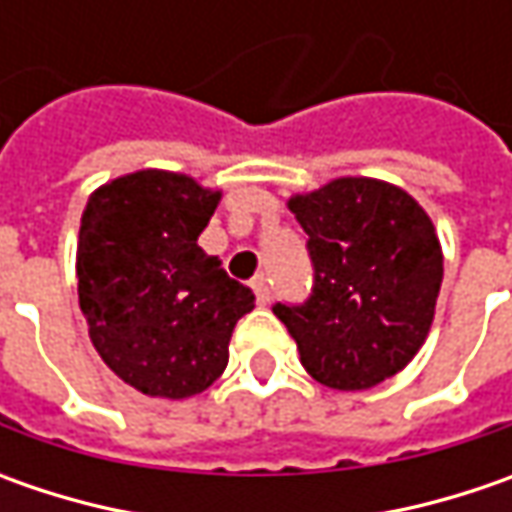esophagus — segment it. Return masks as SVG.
Instances as JSON below:
<instances>
[{
    "label": "esophagus",
    "mask_w": 512,
    "mask_h": 512,
    "mask_svg": "<svg viewBox=\"0 0 512 512\" xmlns=\"http://www.w3.org/2000/svg\"><path fill=\"white\" fill-rule=\"evenodd\" d=\"M250 287H253L259 305H267V302H270V282H267L265 276H256V279L250 282Z\"/></svg>",
    "instance_id": "obj_1"
}]
</instances>
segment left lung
<instances>
[{"instance_id": "left-lung-1", "label": "left lung", "mask_w": 512, "mask_h": 512, "mask_svg": "<svg viewBox=\"0 0 512 512\" xmlns=\"http://www.w3.org/2000/svg\"><path fill=\"white\" fill-rule=\"evenodd\" d=\"M316 270L305 305H276L307 373L333 390H370L422 350L444 276L436 227L407 190L339 176L287 199Z\"/></svg>"}]
</instances>
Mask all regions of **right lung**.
I'll list each match as a JSON object with an SVG mask.
<instances>
[{
    "label": "right lung",
    "mask_w": 512,
    "mask_h": 512,
    "mask_svg": "<svg viewBox=\"0 0 512 512\" xmlns=\"http://www.w3.org/2000/svg\"><path fill=\"white\" fill-rule=\"evenodd\" d=\"M222 190L187 173L145 168L90 193L82 210L79 307L102 362L156 399H190L227 367L250 287L227 276L199 236Z\"/></svg>",
    "instance_id": "1"
}]
</instances>
